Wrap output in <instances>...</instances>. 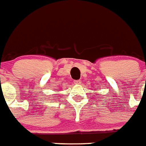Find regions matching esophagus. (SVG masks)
<instances>
[{
  "instance_id": "34e87169",
  "label": "esophagus",
  "mask_w": 146,
  "mask_h": 146,
  "mask_svg": "<svg viewBox=\"0 0 146 146\" xmlns=\"http://www.w3.org/2000/svg\"><path fill=\"white\" fill-rule=\"evenodd\" d=\"M81 81L80 80H74V84H80Z\"/></svg>"
}]
</instances>
